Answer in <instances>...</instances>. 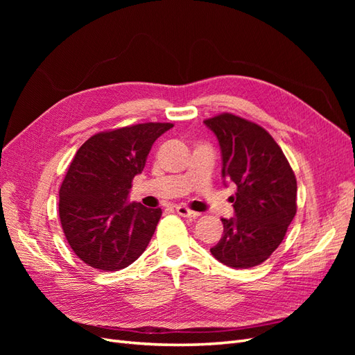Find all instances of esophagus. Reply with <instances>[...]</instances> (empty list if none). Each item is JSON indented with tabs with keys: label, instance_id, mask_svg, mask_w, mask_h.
Here are the masks:
<instances>
[{
	"label": "esophagus",
	"instance_id": "esophagus-1",
	"mask_svg": "<svg viewBox=\"0 0 355 355\" xmlns=\"http://www.w3.org/2000/svg\"><path fill=\"white\" fill-rule=\"evenodd\" d=\"M176 211H178V214H180V216H184V218L196 219V218H198V216H200V213H198V211L191 210V209H188L187 206H176Z\"/></svg>",
	"mask_w": 355,
	"mask_h": 355
}]
</instances>
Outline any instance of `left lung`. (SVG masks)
Returning <instances> with one entry per match:
<instances>
[{
    "instance_id": "left-lung-1",
    "label": "left lung",
    "mask_w": 355,
    "mask_h": 355,
    "mask_svg": "<svg viewBox=\"0 0 355 355\" xmlns=\"http://www.w3.org/2000/svg\"><path fill=\"white\" fill-rule=\"evenodd\" d=\"M216 135L223 184L237 185L234 214L210 252L223 265L252 268L265 262L283 241L296 214V178L282 148L265 128L241 116L220 114L204 121Z\"/></svg>"
}]
</instances>
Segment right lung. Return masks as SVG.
I'll return each instance as SVG.
<instances>
[{"instance_id": "add662e5", "label": "right lung", "mask_w": 355, "mask_h": 355, "mask_svg": "<svg viewBox=\"0 0 355 355\" xmlns=\"http://www.w3.org/2000/svg\"><path fill=\"white\" fill-rule=\"evenodd\" d=\"M173 127L145 123L102 132L75 154L59 191V218L73 253L92 268L116 271L151 241L161 209L128 201L157 139Z\"/></svg>"}]
</instances>
